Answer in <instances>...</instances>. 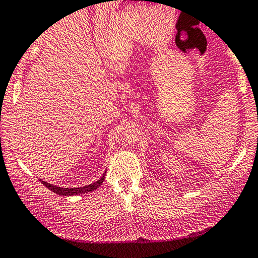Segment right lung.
<instances>
[{"label":"right lung","instance_id":"1","mask_svg":"<svg viewBox=\"0 0 258 258\" xmlns=\"http://www.w3.org/2000/svg\"><path fill=\"white\" fill-rule=\"evenodd\" d=\"M104 176L106 174H103V176L101 177V178L98 179V181L93 182V183L91 184H87V185H84V187H75V188H63V187H57V185L55 184H50L48 183V182L43 181V179H39V181L45 185L46 188H49V189L52 190L54 193H56V195L59 196H63V197H69V196H77V195H84V193H88V192H92V190L97 189V188L99 187L102 183H103L104 181Z\"/></svg>","mask_w":258,"mask_h":258}]
</instances>
